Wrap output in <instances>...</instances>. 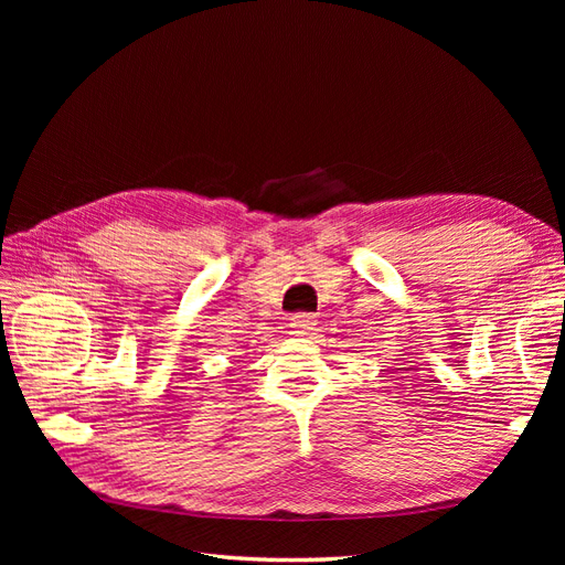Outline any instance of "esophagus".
Segmentation results:
<instances>
[{
    "label": "esophagus",
    "mask_w": 565,
    "mask_h": 565,
    "mask_svg": "<svg viewBox=\"0 0 565 565\" xmlns=\"http://www.w3.org/2000/svg\"><path fill=\"white\" fill-rule=\"evenodd\" d=\"M289 328L297 334H311L316 330V316L313 313H297L289 318Z\"/></svg>",
    "instance_id": "esophagus-1"
}]
</instances>
